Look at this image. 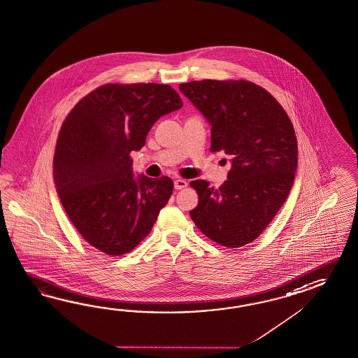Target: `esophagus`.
<instances>
[{"mask_svg": "<svg viewBox=\"0 0 358 358\" xmlns=\"http://www.w3.org/2000/svg\"><path fill=\"white\" fill-rule=\"evenodd\" d=\"M186 186H187V182H186L185 180H182V178H177V180H176L175 189H177V190H182Z\"/></svg>", "mask_w": 358, "mask_h": 358, "instance_id": "esophagus-1", "label": "esophagus"}]
</instances>
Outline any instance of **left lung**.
<instances>
[{
    "label": "left lung",
    "mask_w": 358,
    "mask_h": 358,
    "mask_svg": "<svg viewBox=\"0 0 358 358\" xmlns=\"http://www.w3.org/2000/svg\"><path fill=\"white\" fill-rule=\"evenodd\" d=\"M178 87L210 122V151L231 157L218 189L204 180L190 182L199 198L190 217L224 247L251 243L291 192L297 168L294 125L268 90L247 80H201Z\"/></svg>",
    "instance_id": "left-lung-1"
}]
</instances>
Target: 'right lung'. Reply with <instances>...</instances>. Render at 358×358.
<instances>
[{"mask_svg":"<svg viewBox=\"0 0 358 358\" xmlns=\"http://www.w3.org/2000/svg\"><path fill=\"white\" fill-rule=\"evenodd\" d=\"M182 107L171 85L105 84L81 98L58 134L52 175L62 206L80 236L108 256L131 252L166 206L173 181L131 172V152L151 127Z\"/></svg>","mask_w":358,"mask_h":358,"instance_id":"right-lung-1","label":"right lung"}]
</instances>
